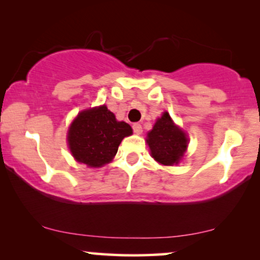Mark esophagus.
I'll use <instances>...</instances> for the list:
<instances>
[{"label": "esophagus", "mask_w": 260, "mask_h": 260, "mask_svg": "<svg viewBox=\"0 0 260 260\" xmlns=\"http://www.w3.org/2000/svg\"><path fill=\"white\" fill-rule=\"evenodd\" d=\"M133 129H134V133L137 134V135L142 134V131H143V127H142L141 124H138V123H135V124H134Z\"/></svg>", "instance_id": "1"}]
</instances>
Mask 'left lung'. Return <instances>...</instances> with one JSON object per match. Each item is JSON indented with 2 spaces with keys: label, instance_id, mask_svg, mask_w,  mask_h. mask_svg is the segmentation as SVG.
<instances>
[{
  "label": "left lung",
  "instance_id": "obj_1",
  "mask_svg": "<svg viewBox=\"0 0 260 260\" xmlns=\"http://www.w3.org/2000/svg\"><path fill=\"white\" fill-rule=\"evenodd\" d=\"M147 143L156 161L165 166H173L177 165L182 158L188 145V138L173 123L169 113L165 112L150 133H148Z\"/></svg>",
  "mask_w": 260,
  "mask_h": 260
}]
</instances>
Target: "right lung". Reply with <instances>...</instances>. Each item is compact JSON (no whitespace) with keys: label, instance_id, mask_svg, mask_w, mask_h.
<instances>
[{"label":"right lung","instance_id":"right-lung-1","mask_svg":"<svg viewBox=\"0 0 260 260\" xmlns=\"http://www.w3.org/2000/svg\"><path fill=\"white\" fill-rule=\"evenodd\" d=\"M133 129L118 122L105 105L80 112L69 130V145L73 157L88 167H102L117 154L120 142Z\"/></svg>","mask_w":260,"mask_h":260}]
</instances>
